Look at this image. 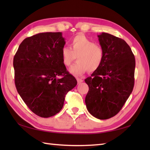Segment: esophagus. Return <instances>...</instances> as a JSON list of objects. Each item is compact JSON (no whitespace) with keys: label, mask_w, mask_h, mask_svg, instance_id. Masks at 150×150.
I'll use <instances>...</instances> for the list:
<instances>
[{"label":"esophagus","mask_w":150,"mask_h":150,"mask_svg":"<svg viewBox=\"0 0 150 150\" xmlns=\"http://www.w3.org/2000/svg\"><path fill=\"white\" fill-rule=\"evenodd\" d=\"M77 81L78 84H79V83H81V82H83V80H82V79H81V78H79V77H77Z\"/></svg>","instance_id":"obj_1"}]
</instances>
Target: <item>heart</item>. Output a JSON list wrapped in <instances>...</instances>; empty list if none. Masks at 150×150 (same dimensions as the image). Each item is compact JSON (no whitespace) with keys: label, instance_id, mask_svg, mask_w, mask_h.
I'll list each match as a JSON object with an SVG mask.
<instances>
[{"label":"heart","instance_id":"b5f03b06","mask_svg":"<svg viewBox=\"0 0 150 150\" xmlns=\"http://www.w3.org/2000/svg\"><path fill=\"white\" fill-rule=\"evenodd\" d=\"M77 57L78 62L69 68L71 74L79 76L86 71L90 73L100 68L104 59L103 47L95 44L83 34H79L71 40L70 47L64 46L61 50L63 64L69 66Z\"/></svg>","mask_w":150,"mask_h":150}]
</instances>
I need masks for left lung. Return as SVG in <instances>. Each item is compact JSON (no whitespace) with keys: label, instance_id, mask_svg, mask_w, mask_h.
<instances>
[{"label":"left lung","instance_id":"obj_1","mask_svg":"<svg viewBox=\"0 0 150 150\" xmlns=\"http://www.w3.org/2000/svg\"><path fill=\"white\" fill-rule=\"evenodd\" d=\"M98 37L104 59L100 68L85 79L89 87L85 103L91 115L105 120L119 113L132 93L135 59L125 40L107 33Z\"/></svg>","mask_w":150,"mask_h":150}]
</instances>
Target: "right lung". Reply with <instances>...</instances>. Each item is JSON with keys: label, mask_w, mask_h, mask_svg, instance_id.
Segmentation results:
<instances>
[{"label": "right lung", "mask_w": 150, "mask_h": 150, "mask_svg": "<svg viewBox=\"0 0 150 150\" xmlns=\"http://www.w3.org/2000/svg\"><path fill=\"white\" fill-rule=\"evenodd\" d=\"M65 43L61 32L38 33L22 41L14 56L16 88L27 106L39 117L58 113L66 93L77 84L62 63Z\"/></svg>", "instance_id": "1"}]
</instances>
